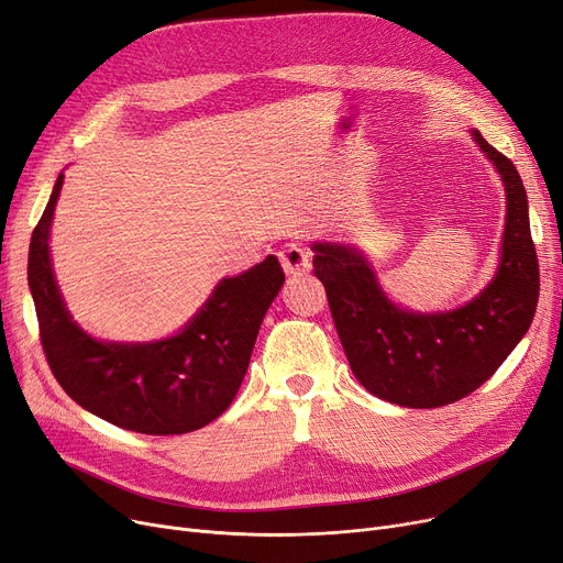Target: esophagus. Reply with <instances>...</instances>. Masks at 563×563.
<instances>
[{
	"label": "esophagus",
	"mask_w": 563,
	"mask_h": 563,
	"mask_svg": "<svg viewBox=\"0 0 563 563\" xmlns=\"http://www.w3.org/2000/svg\"><path fill=\"white\" fill-rule=\"evenodd\" d=\"M283 268L287 276H297L310 272V253L301 246V243H289L280 253H278Z\"/></svg>",
	"instance_id": "esophagus-1"
}]
</instances>
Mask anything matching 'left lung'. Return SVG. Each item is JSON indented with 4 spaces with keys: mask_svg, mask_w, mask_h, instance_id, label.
I'll return each instance as SVG.
<instances>
[{
    "mask_svg": "<svg viewBox=\"0 0 563 563\" xmlns=\"http://www.w3.org/2000/svg\"><path fill=\"white\" fill-rule=\"evenodd\" d=\"M506 188V225L497 274L462 308L421 314L388 301L371 262L342 243H312L342 350L373 396L432 409L470 396L490 379L529 331L539 303V257L516 165L472 131Z\"/></svg>",
    "mask_w": 563,
    "mask_h": 563,
    "instance_id": "left-lung-1",
    "label": "left lung"
}]
</instances>
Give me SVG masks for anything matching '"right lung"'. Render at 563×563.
I'll return each mask as SVG.
<instances>
[{"mask_svg": "<svg viewBox=\"0 0 563 563\" xmlns=\"http://www.w3.org/2000/svg\"><path fill=\"white\" fill-rule=\"evenodd\" d=\"M64 184L32 232L27 278L47 365L87 411L142 434H184L205 428L232 405L249 371L264 314L285 283L276 255L223 278L200 312L173 338L103 342L68 314L51 264V225Z\"/></svg>", "mask_w": 563, "mask_h": 563, "instance_id": "obj_1", "label": "right lung"}]
</instances>
